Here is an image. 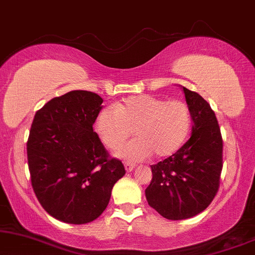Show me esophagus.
<instances>
[{
  "mask_svg": "<svg viewBox=\"0 0 255 255\" xmlns=\"http://www.w3.org/2000/svg\"><path fill=\"white\" fill-rule=\"evenodd\" d=\"M124 167H125V170H127L128 173H130L135 168V165H133V163H130V162H125Z\"/></svg>",
  "mask_w": 255,
  "mask_h": 255,
  "instance_id": "esophagus-1",
  "label": "esophagus"
}]
</instances>
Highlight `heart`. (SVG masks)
I'll list each match as a JSON object with an SVG mask.
<instances>
[{"label": "heart", "mask_w": 255, "mask_h": 255, "mask_svg": "<svg viewBox=\"0 0 255 255\" xmlns=\"http://www.w3.org/2000/svg\"><path fill=\"white\" fill-rule=\"evenodd\" d=\"M96 131L103 144L117 149L134 132L137 138L116 153L128 161H141L154 153L166 158L186 140L191 115L182 101H167L154 95L130 96L115 108H104L97 115Z\"/></svg>", "instance_id": "obj_1"}]
</instances>
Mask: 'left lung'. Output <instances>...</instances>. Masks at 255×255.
<instances>
[{
    "mask_svg": "<svg viewBox=\"0 0 255 255\" xmlns=\"http://www.w3.org/2000/svg\"><path fill=\"white\" fill-rule=\"evenodd\" d=\"M182 88L191 120V137L169 158L152 165L148 204L172 221L191 218L209 207L219 187L223 140L217 118L200 94Z\"/></svg>",
    "mask_w": 255,
    "mask_h": 255,
    "instance_id": "left-lung-1",
    "label": "left lung"
}]
</instances>
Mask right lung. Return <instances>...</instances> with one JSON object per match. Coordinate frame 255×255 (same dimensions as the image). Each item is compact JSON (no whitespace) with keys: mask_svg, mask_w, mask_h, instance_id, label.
<instances>
[{"mask_svg":"<svg viewBox=\"0 0 255 255\" xmlns=\"http://www.w3.org/2000/svg\"><path fill=\"white\" fill-rule=\"evenodd\" d=\"M102 103L95 93L72 90L34 115L26 144L31 184L45 211L60 222L99 218L125 174L93 130Z\"/></svg>","mask_w":255,"mask_h":255,"instance_id":"add662e5","label":"right lung"}]
</instances>
